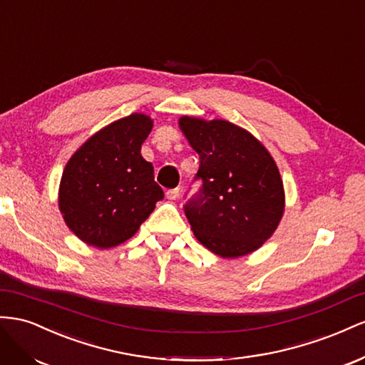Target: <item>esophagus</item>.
Segmentation results:
<instances>
[{"label":"esophagus","mask_w":365,"mask_h":365,"mask_svg":"<svg viewBox=\"0 0 365 365\" xmlns=\"http://www.w3.org/2000/svg\"><path fill=\"white\" fill-rule=\"evenodd\" d=\"M179 188H174V190H168L166 191V199L168 200H175L177 197H179Z\"/></svg>","instance_id":"34e87169"}]
</instances>
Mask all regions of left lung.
Instances as JSON below:
<instances>
[{"instance_id": "8db88e82", "label": "left lung", "mask_w": 365, "mask_h": 365, "mask_svg": "<svg viewBox=\"0 0 365 365\" xmlns=\"http://www.w3.org/2000/svg\"><path fill=\"white\" fill-rule=\"evenodd\" d=\"M179 127L200 158L195 180L202 188L185 205L195 238L223 258L257 251L284 212L274 158L251 133L223 119L183 116Z\"/></svg>"}]
</instances>
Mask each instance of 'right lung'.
Instances as JSON below:
<instances>
[{
	"mask_svg": "<svg viewBox=\"0 0 365 365\" xmlns=\"http://www.w3.org/2000/svg\"><path fill=\"white\" fill-rule=\"evenodd\" d=\"M151 128L150 116L133 113L93 134L67 162L59 210L79 240L99 249L127 242L163 199L140 154Z\"/></svg>",
	"mask_w": 365,
	"mask_h": 365,
	"instance_id": "1",
	"label": "right lung"
}]
</instances>
